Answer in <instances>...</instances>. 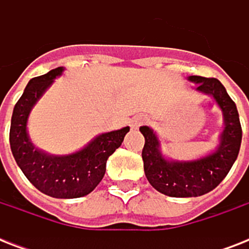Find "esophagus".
<instances>
[{"label": "esophagus", "mask_w": 249, "mask_h": 249, "mask_svg": "<svg viewBox=\"0 0 249 249\" xmlns=\"http://www.w3.org/2000/svg\"><path fill=\"white\" fill-rule=\"evenodd\" d=\"M143 123H144V117L137 116V117H134L132 121H130V126H132L133 129H138L140 128V125H142Z\"/></svg>", "instance_id": "34e87169"}]
</instances>
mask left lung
<instances>
[{
	"mask_svg": "<svg viewBox=\"0 0 249 249\" xmlns=\"http://www.w3.org/2000/svg\"><path fill=\"white\" fill-rule=\"evenodd\" d=\"M196 91L213 98L224 117V129L212 152L193 160H173L161 152L159 137L150 126H141L144 174L154 189L172 197L200 196L212 191L228 176L242 143V126L235 103L217 79L189 76Z\"/></svg>",
	"mask_w": 249,
	"mask_h": 249,
	"instance_id": "obj_1",
	"label": "left lung"
}]
</instances>
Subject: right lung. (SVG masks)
<instances>
[{"instance_id": "right-lung-1", "label": "right lung", "mask_w": 249, "mask_h": 249, "mask_svg": "<svg viewBox=\"0 0 249 249\" xmlns=\"http://www.w3.org/2000/svg\"><path fill=\"white\" fill-rule=\"evenodd\" d=\"M63 71V67H58L29 80L14 107L10 147L21 172L37 190L58 199H75L85 196L99 185L107 159L120 147L129 126L98 134L79 151L67 155H52L37 148L27 128L29 113Z\"/></svg>"}]
</instances>
